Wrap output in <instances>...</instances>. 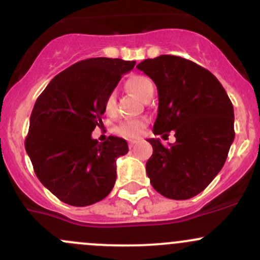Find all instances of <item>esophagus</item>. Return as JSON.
<instances>
[{
    "instance_id": "obj_1",
    "label": "esophagus",
    "mask_w": 260,
    "mask_h": 260,
    "mask_svg": "<svg viewBox=\"0 0 260 260\" xmlns=\"http://www.w3.org/2000/svg\"><path fill=\"white\" fill-rule=\"evenodd\" d=\"M135 145H136V142H134V141H130V142H129V147H130V149H133V147H135Z\"/></svg>"
}]
</instances>
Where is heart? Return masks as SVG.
Listing matches in <instances>:
<instances>
[{"label": "heart", "mask_w": 260, "mask_h": 260, "mask_svg": "<svg viewBox=\"0 0 260 260\" xmlns=\"http://www.w3.org/2000/svg\"><path fill=\"white\" fill-rule=\"evenodd\" d=\"M126 88L129 89L133 94H135L136 96L140 98V99L145 100L146 96L149 95L151 91H153V85L152 82L149 78L144 77V75H131L129 79L126 80ZM115 104L116 99L115 95L113 93L109 94L104 102V110L105 113L113 114L115 111ZM146 121L141 119H133V120H125L121 121L118 125V133L120 135L125 136V138L129 139H138L139 136H141L142 131H144Z\"/></svg>", "instance_id": "obj_1"}]
</instances>
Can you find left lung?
Returning a JSON list of instances; mask_svg holds the SVG:
<instances>
[{"label": "left lung", "instance_id": "8db88e82", "mask_svg": "<svg viewBox=\"0 0 260 260\" xmlns=\"http://www.w3.org/2000/svg\"><path fill=\"white\" fill-rule=\"evenodd\" d=\"M157 86L155 135L176 142L167 146L149 139L153 152L146 174L153 188L171 200L202 192L222 170L234 140L233 105L224 88L203 67L176 55H160L136 66Z\"/></svg>", "mask_w": 260, "mask_h": 260}]
</instances>
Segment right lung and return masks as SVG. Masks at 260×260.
<instances>
[{
  "label": "right lung",
  "instance_id": "1",
  "mask_svg": "<svg viewBox=\"0 0 260 260\" xmlns=\"http://www.w3.org/2000/svg\"><path fill=\"white\" fill-rule=\"evenodd\" d=\"M136 62L89 58L51 80L29 119L26 151L42 185L67 205L84 207L110 193L116 158L129 151L121 138H91L102 124L104 102Z\"/></svg>",
  "mask_w": 260,
  "mask_h": 260
}]
</instances>
